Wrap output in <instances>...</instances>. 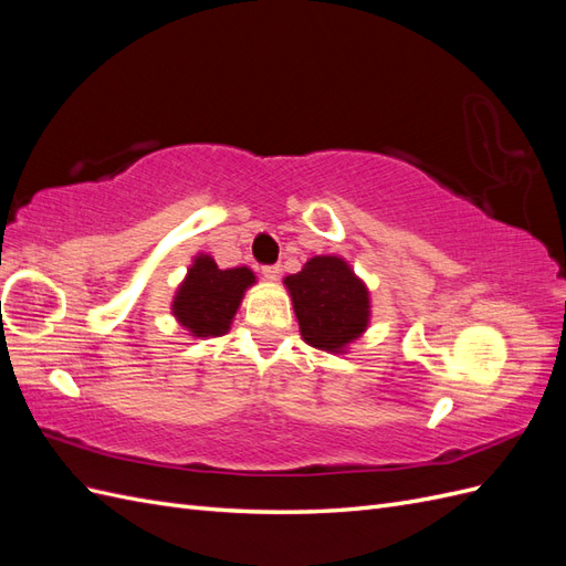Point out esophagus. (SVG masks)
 Listing matches in <instances>:
<instances>
[{
	"instance_id": "1",
	"label": "esophagus",
	"mask_w": 566,
	"mask_h": 566,
	"mask_svg": "<svg viewBox=\"0 0 566 566\" xmlns=\"http://www.w3.org/2000/svg\"><path fill=\"white\" fill-rule=\"evenodd\" d=\"M262 273L266 281H279L281 276V266L279 264H269V266H262Z\"/></svg>"
}]
</instances>
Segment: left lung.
Returning <instances> with one entry per match:
<instances>
[{"label":"left lung","instance_id":"left-lung-1","mask_svg":"<svg viewBox=\"0 0 566 566\" xmlns=\"http://www.w3.org/2000/svg\"><path fill=\"white\" fill-rule=\"evenodd\" d=\"M293 297L302 339L310 347L345 354L370 323V295L366 283L335 254L312 256L300 273L283 281Z\"/></svg>","mask_w":566,"mask_h":566}]
</instances>
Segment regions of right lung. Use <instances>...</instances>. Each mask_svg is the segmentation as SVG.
<instances>
[{"label": "right lung", "mask_w": 566, "mask_h": 566, "mask_svg": "<svg viewBox=\"0 0 566 566\" xmlns=\"http://www.w3.org/2000/svg\"><path fill=\"white\" fill-rule=\"evenodd\" d=\"M254 281L248 266L219 269L210 254H198L177 287L172 314L193 337L224 335Z\"/></svg>", "instance_id": "add662e5"}]
</instances>
